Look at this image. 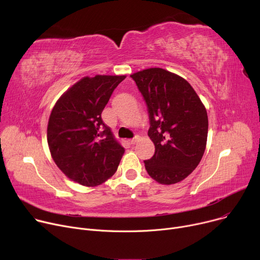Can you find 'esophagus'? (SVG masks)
<instances>
[{
  "label": "esophagus",
  "mask_w": 260,
  "mask_h": 260,
  "mask_svg": "<svg viewBox=\"0 0 260 260\" xmlns=\"http://www.w3.org/2000/svg\"><path fill=\"white\" fill-rule=\"evenodd\" d=\"M139 139H140V137H139V136H136V137H135V138H133V139L128 140V142H129L131 144H135V143H137V142L139 141Z\"/></svg>",
  "instance_id": "obj_1"
}]
</instances>
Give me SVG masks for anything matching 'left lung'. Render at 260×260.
<instances>
[{
  "instance_id": "1",
  "label": "left lung",
  "mask_w": 260,
  "mask_h": 260,
  "mask_svg": "<svg viewBox=\"0 0 260 260\" xmlns=\"http://www.w3.org/2000/svg\"><path fill=\"white\" fill-rule=\"evenodd\" d=\"M131 77L146 102L148 137L155 144L154 156L144 161L145 170L160 184L180 182L206 151V106L185 79L163 68H147Z\"/></svg>"
}]
</instances>
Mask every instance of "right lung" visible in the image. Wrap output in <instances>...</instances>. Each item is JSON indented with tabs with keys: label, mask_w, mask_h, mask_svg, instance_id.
<instances>
[{
	"label": "right lung",
	"mask_w": 260,
	"mask_h": 260,
	"mask_svg": "<svg viewBox=\"0 0 260 260\" xmlns=\"http://www.w3.org/2000/svg\"><path fill=\"white\" fill-rule=\"evenodd\" d=\"M126 76L84 77L54 104L47 142L57 167L71 180L97 186L116 173L124 154L101 118L109 98Z\"/></svg>",
	"instance_id": "1"
}]
</instances>
